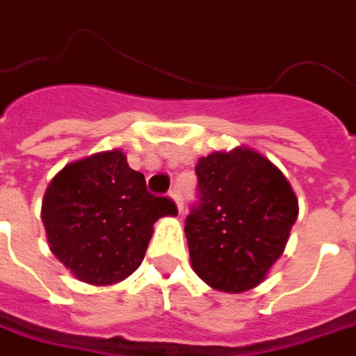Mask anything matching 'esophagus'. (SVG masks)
<instances>
[{"mask_svg": "<svg viewBox=\"0 0 356 356\" xmlns=\"http://www.w3.org/2000/svg\"><path fill=\"white\" fill-rule=\"evenodd\" d=\"M169 197L175 201V205H177V209H179V215H181V213H183V201H181V195H179L177 189H173V191L169 193Z\"/></svg>", "mask_w": 356, "mask_h": 356, "instance_id": "34e87169", "label": "esophagus"}]
</instances>
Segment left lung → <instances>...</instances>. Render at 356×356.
Wrapping results in <instances>:
<instances>
[{
  "instance_id": "8db88e82",
  "label": "left lung",
  "mask_w": 356,
  "mask_h": 356,
  "mask_svg": "<svg viewBox=\"0 0 356 356\" xmlns=\"http://www.w3.org/2000/svg\"><path fill=\"white\" fill-rule=\"evenodd\" d=\"M197 203L185 219L195 273L213 289L257 286L285 249L299 201L285 175L253 149L195 165Z\"/></svg>"
}]
</instances>
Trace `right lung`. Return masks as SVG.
<instances>
[{"label": "right lung", "mask_w": 356, "mask_h": 356, "mask_svg": "<svg viewBox=\"0 0 356 356\" xmlns=\"http://www.w3.org/2000/svg\"><path fill=\"white\" fill-rule=\"evenodd\" d=\"M163 215H177L169 197L147 191L121 151L67 165L49 183L41 221L54 255L81 281L111 285L137 269Z\"/></svg>", "instance_id": "right-lung-1"}]
</instances>
